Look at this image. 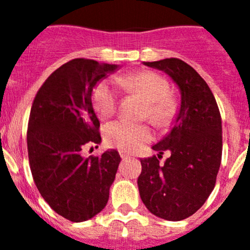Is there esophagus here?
<instances>
[{
    "instance_id": "esophagus-1",
    "label": "esophagus",
    "mask_w": 250,
    "mask_h": 250,
    "mask_svg": "<svg viewBox=\"0 0 250 250\" xmlns=\"http://www.w3.org/2000/svg\"><path fill=\"white\" fill-rule=\"evenodd\" d=\"M120 155H121V158H122L123 160H125V159H128V158H130L129 154L125 153V151H123V150H121V151H120Z\"/></svg>"
}]
</instances>
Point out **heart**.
Wrapping results in <instances>:
<instances>
[{
  "label": "heart",
  "instance_id": "1",
  "mask_svg": "<svg viewBox=\"0 0 250 250\" xmlns=\"http://www.w3.org/2000/svg\"><path fill=\"white\" fill-rule=\"evenodd\" d=\"M121 87L129 95L146 102L143 118H148L159 128L169 127L178 117L180 104L174 93L169 92V83L158 72L143 70L130 72L117 79ZM92 106L101 120L113 116L117 108V95L107 83H100L92 90ZM153 138L148 125H134L118 120L104 128V139L121 150L134 151Z\"/></svg>",
  "mask_w": 250,
  "mask_h": 250
}]
</instances>
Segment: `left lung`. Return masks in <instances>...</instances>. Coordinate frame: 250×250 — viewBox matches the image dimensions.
Instances as JSON below:
<instances>
[{
    "label": "left lung",
    "mask_w": 250,
    "mask_h": 250,
    "mask_svg": "<svg viewBox=\"0 0 250 250\" xmlns=\"http://www.w3.org/2000/svg\"><path fill=\"white\" fill-rule=\"evenodd\" d=\"M163 70L178 83L181 106L175 125L153 146L158 157L141 159L139 195L146 208L167 221L185 220L208 199L222 159V122L206 81L178 58L144 62ZM165 150L172 153L163 166Z\"/></svg>",
    "instance_id": "obj_1"
}]
</instances>
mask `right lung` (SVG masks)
<instances>
[{
	"label": "right lung",
	"mask_w": 250,
	"mask_h": 250,
	"mask_svg": "<svg viewBox=\"0 0 250 250\" xmlns=\"http://www.w3.org/2000/svg\"><path fill=\"white\" fill-rule=\"evenodd\" d=\"M117 67L85 58L70 60L44 81L30 108L27 146L33 180L46 204L71 222L90 220L104 208L121 163L117 150L81 154L101 142L93 87Z\"/></svg>",
	"instance_id": "1"
}]
</instances>
